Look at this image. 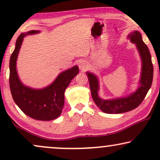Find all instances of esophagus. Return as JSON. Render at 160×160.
Masks as SVG:
<instances>
[{
	"label": "esophagus",
	"mask_w": 160,
	"mask_h": 160,
	"mask_svg": "<svg viewBox=\"0 0 160 160\" xmlns=\"http://www.w3.org/2000/svg\"><path fill=\"white\" fill-rule=\"evenodd\" d=\"M87 66H88L87 62L84 60L80 61L79 63H78V68H79L80 70H82V71H85V70L87 68Z\"/></svg>",
	"instance_id": "1"
}]
</instances>
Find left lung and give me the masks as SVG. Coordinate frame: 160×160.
<instances>
[{
  "mask_svg": "<svg viewBox=\"0 0 160 160\" xmlns=\"http://www.w3.org/2000/svg\"><path fill=\"white\" fill-rule=\"evenodd\" d=\"M127 38L136 46L141 60V77L136 90L124 97L103 99L99 96L98 77L90 71L86 72L94 102L100 110L106 113H122L136 108L145 98L152 84L154 69L152 57L148 47L143 41L141 34L138 30H135L129 33Z\"/></svg>",
  "mask_w": 160,
  "mask_h": 160,
  "instance_id": "1",
  "label": "left lung"
}]
</instances>
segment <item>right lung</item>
Instances as JSON below:
<instances>
[{"mask_svg":"<svg viewBox=\"0 0 160 160\" xmlns=\"http://www.w3.org/2000/svg\"><path fill=\"white\" fill-rule=\"evenodd\" d=\"M39 30L22 32L17 38L15 49L9 62V85L13 99L23 113L41 121H50L59 117L65 102V91L71 80L78 73V67L74 65L61 72L54 82L41 89L32 88L21 82L17 70V60L26 36L39 33Z\"/></svg>","mask_w":160,"mask_h":160,"instance_id":"right-lung-1","label":"right lung"}]
</instances>
